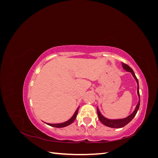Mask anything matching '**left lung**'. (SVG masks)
Returning <instances> with one entry per match:
<instances>
[{
  "instance_id": "left-lung-1",
  "label": "left lung",
  "mask_w": 158,
  "mask_h": 158,
  "mask_svg": "<svg viewBox=\"0 0 158 158\" xmlns=\"http://www.w3.org/2000/svg\"><path fill=\"white\" fill-rule=\"evenodd\" d=\"M122 65H123V68L124 70H126L127 72H128V73H131V74L133 76V78H135V80H136V82L137 83V94L138 96V102L136 105L135 110H134V111L130 114V115H128L126 118H118V119H110V118H107L106 117H105L103 114L100 113L99 108L98 107H97V112H98V118L99 119V121H101L103 125H104L105 126L108 127H111V128H122L123 127L126 126L127 124L130 123L132 120V118L135 117V115L137 113L138 110V109H139V106H140V94H139V84H138V80L136 78L135 73H134V71L132 70V69L130 67V66H128L126 64H124V63H122Z\"/></svg>"
}]
</instances>
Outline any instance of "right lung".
I'll list each match as a JSON object with an SVG mask.
<instances>
[{"label": "right lung", "instance_id": "right-lung-1", "mask_svg": "<svg viewBox=\"0 0 158 158\" xmlns=\"http://www.w3.org/2000/svg\"><path fill=\"white\" fill-rule=\"evenodd\" d=\"M80 107H78L77 108V109L76 110L75 113H74V114L73 115V117H72L70 119H69L68 121H66L64 123H56V124H51V123H45L47 125H48L51 127H56V128H63V127H67L70 125H71L72 123H73L75 118H76V116H77V114H78V109H79Z\"/></svg>", "mask_w": 158, "mask_h": 158}]
</instances>
